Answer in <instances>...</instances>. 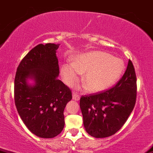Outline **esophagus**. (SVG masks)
<instances>
[{
    "label": "esophagus",
    "instance_id": "34e87169",
    "mask_svg": "<svg viewBox=\"0 0 153 153\" xmlns=\"http://www.w3.org/2000/svg\"><path fill=\"white\" fill-rule=\"evenodd\" d=\"M72 97H73V100H76V101H79L80 99V97L79 95L78 94V93L75 92V91H74L73 93H72Z\"/></svg>",
    "mask_w": 153,
    "mask_h": 153
}]
</instances>
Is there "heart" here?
<instances>
[{
	"label": "heart",
	"instance_id": "obj_1",
	"mask_svg": "<svg viewBox=\"0 0 153 153\" xmlns=\"http://www.w3.org/2000/svg\"><path fill=\"white\" fill-rule=\"evenodd\" d=\"M124 61L102 51H90L75 56L73 63L61 65L60 74L64 82L73 86L78 82L79 74H84L82 82L89 92H100L112 87L123 74Z\"/></svg>",
	"mask_w": 153,
	"mask_h": 153
}]
</instances>
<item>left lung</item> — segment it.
<instances>
[{
	"label": "left lung",
	"mask_w": 153,
	"mask_h": 153,
	"mask_svg": "<svg viewBox=\"0 0 153 153\" xmlns=\"http://www.w3.org/2000/svg\"><path fill=\"white\" fill-rule=\"evenodd\" d=\"M136 75L129 59L122 78L110 89L82 96L80 108L89 135L106 138L119 131L133 111L136 100Z\"/></svg>",
	"instance_id": "obj_1"
}]
</instances>
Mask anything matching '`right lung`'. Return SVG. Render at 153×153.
<instances>
[{"label":"right lung","instance_id":"obj_1","mask_svg":"<svg viewBox=\"0 0 153 153\" xmlns=\"http://www.w3.org/2000/svg\"><path fill=\"white\" fill-rule=\"evenodd\" d=\"M58 48L54 43L37 45L23 58L15 74L17 111L27 128L40 138H53L62 132L64 109L72 99L70 88L57 78ZM28 78L35 85L28 84Z\"/></svg>","mask_w":153,"mask_h":153}]
</instances>
